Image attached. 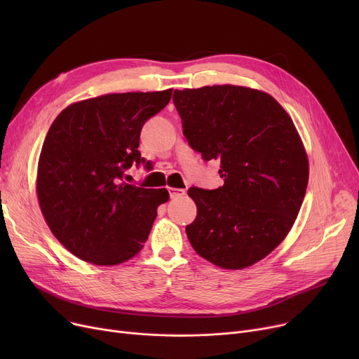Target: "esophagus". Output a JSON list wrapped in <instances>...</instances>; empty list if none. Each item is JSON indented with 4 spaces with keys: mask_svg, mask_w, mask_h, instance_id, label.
<instances>
[{
    "mask_svg": "<svg viewBox=\"0 0 359 359\" xmlns=\"http://www.w3.org/2000/svg\"><path fill=\"white\" fill-rule=\"evenodd\" d=\"M168 194H170V198L175 199V198H180V196L186 195V191L177 189V187H168Z\"/></svg>",
    "mask_w": 359,
    "mask_h": 359,
    "instance_id": "34e87169",
    "label": "esophagus"
}]
</instances>
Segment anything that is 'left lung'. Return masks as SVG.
Here are the masks:
<instances>
[{"label":"left lung","instance_id":"obj_1","mask_svg":"<svg viewBox=\"0 0 359 359\" xmlns=\"http://www.w3.org/2000/svg\"><path fill=\"white\" fill-rule=\"evenodd\" d=\"M183 135L203 160L219 163L224 184L187 191L198 208L186 225L195 252L222 269L266 257L291 231L309 184L298 130L265 91L243 86L175 90Z\"/></svg>","mask_w":359,"mask_h":359}]
</instances>
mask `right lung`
<instances>
[{"label": "right lung", "instance_id": "right-lung-1", "mask_svg": "<svg viewBox=\"0 0 359 359\" xmlns=\"http://www.w3.org/2000/svg\"><path fill=\"white\" fill-rule=\"evenodd\" d=\"M173 90L110 93L67 106L50 125L37 163L36 194L52 234L74 256L113 266L144 248L167 189L122 182L142 163L140 134Z\"/></svg>", "mask_w": 359, "mask_h": 359}]
</instances>
